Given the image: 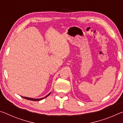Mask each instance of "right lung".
Wrapping results in <instances>:
<instances>
[{"mask_svg":"<svg viewBox=\"0 0 123 123\" xmlns=\"http://www.w3.org/2000/svg\"><path fill=\"white\" fill-rule=\"evenodd\" d=\"M50 93L49 94H48L47 96H45L44 98H40V99H34V98H28V97H22L23 98H24V99H28V100H32V101H39V100H42L43 99H44L45 98L47 97L48 96H49V95H50Z\"/></svg>","mask_w":123,"mask_h":123,"instance_id":"1","label":"right lung"}]
</instances>
